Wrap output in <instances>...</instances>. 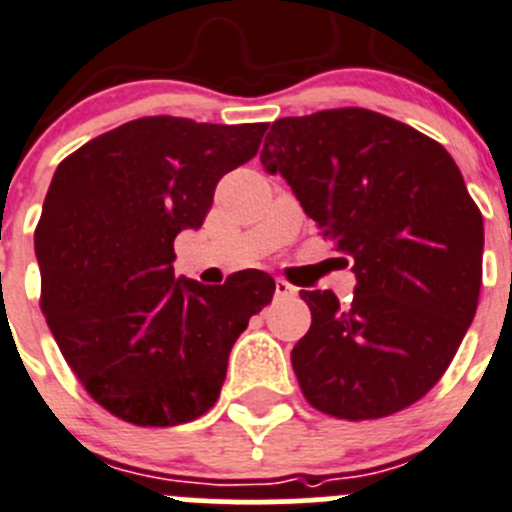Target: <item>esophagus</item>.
I'll use <instances>...</instances> for the list:
<instances>
[{
	"label": "esophagus",
	"mask_w": 512,
	"mask_h": 512,
	"mask_svg": "<svg viewBox=\"0 0 512 512\" xmlns=\"http://www.w3.org/2000/svg\"><path fill=\"white\" fill-rule=\"evenodd\" d=\"M295 295H298V288H295V285H290L288 280H283V278H278L275 280V298H295Z\"/></svg>",
	"instance_id": "34e87169"
}]
</instances>
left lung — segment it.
<instances>
[{"instance_id":"left-lung-1","label":"left lung","mask_w":512,"mask_h":512,"mask_svg":"<svg viewBox=\"0 0 512 512\" xmlns=\"http://www.w3.org/2000/svg\"><path fill=\"white\" fill-rule=\"evenodd\" d=\"M260 161L356 272L348 305L300 290L310 328L290 361L303 396L348 422L412 407L452 364L480 298L485 229L455 159L407 123L333 108L272 123Z\"/></svg>"}]
</instances>
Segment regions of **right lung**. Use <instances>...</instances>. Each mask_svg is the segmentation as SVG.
<instances>
[{
	"instance_id": "1",
	"label": "right lung",
	"mask_w": 512,
	"mask_h": 512,
	"mask_svg": "<svg viewBox=\"0 0 512 512\" xmlns=\"http://www.w3.org/2000/svg\"><path fill=\"white\" fill-rule=\"evenodd\" d=\"M267 123L148 116L57 166L35 229L40 305L57 348L105 412L174 427L219 399L227 358L275 293L262 270L224 285L174 278V240L199 229L217 181L247 164Z\"/></svg>"
}]
</instances>
